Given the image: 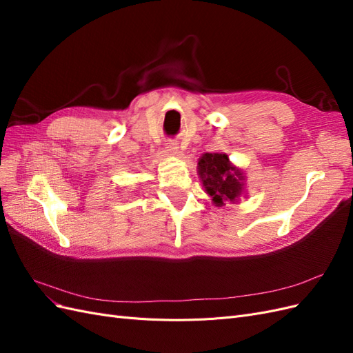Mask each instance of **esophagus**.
I'll return each mask as SVG.
<instances>
[{
	"mask_svg": "<svg viewBox=\"0 0 353 353\" xmlns=\"http://www.w3.org/2000/svg\"><path fill=\"white\" fill-rule=\"evenodd\" d=\"M166 152L170 153V154H176L178 153V147L174 144V143H169L166 145Z\"/></svg>",
	"mask_w": 353,
	"mask_h": 353,
	"instance_id": "esophagus-1",
	"label": "esophagus"
}]
</instances>
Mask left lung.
I'll return each instance as SVG.
<instances>
[{
    "instance_id": "8db88e82",
    "label": "left lung",
    "mask_w": 353,
    "mask_h": 353,
    "mask_svg": "<svg viewBox=\"0 0 353 353\" xmlns=\"http://www.w3.org/2000/svg\"><path fill=\"white\" fill-rule=\"evenodd\" d=\"M197 174L215 206L237 201L244 191L243 172L234 166L225 153H205L197 163Z\"/></svg>"
}]
</instances>
